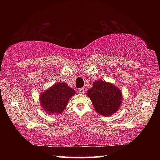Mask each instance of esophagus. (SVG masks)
<instances>
[{"mask_svg":"<svg viewBox=\"0 0 160 160\" xmlns=\"http://www.w3.org/2000/svg\"><path fill=\"white\" fill-rule=\"evenodd\" d=\"M85 88L79 89V93H80V94H84V93H85Z\"/></svg>","mask_w":160,"mask_h":160,"instance_id":"esophagus-1","label":"esophagus"}]
</instances>
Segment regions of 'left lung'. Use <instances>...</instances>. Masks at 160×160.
Listing matches in <instances>:
<instances>
[{
  "instance_id": "obj_1",
  "label": "left lung",
  "mask_w": 160,
  "mask_h": 160,
  "mask_svg": "<svg viewBox=\"0 0 160 160\" xmlns=\"http://www.w3.org/2000/svg\"><path fill=\"white\" fill-rule=\"evenodd\" d=\"M87 95L90 97L97 112L104 116L113 114L121 105V90L115 85L103 80L95 81Z\"/></svg>"
}]
</instances>
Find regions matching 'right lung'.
Segmentation results:
<instances>
[{
	"label": "right lung",
	"mask_w": 160,
	"mask_h": 160,
	"mask_svg": "<svg viewBox=\"0 0 160 160\" xmlns=\"http://www.w3.org/2000/svg\"><path fill=\"white\" fill-rule=\"evenodd\" d=\"M75 94V90L66 82L55 83L40 95V104L48 114H59Z\"/></svg>",
	"instance_id": "right-lung-1"
}]
</instances>
